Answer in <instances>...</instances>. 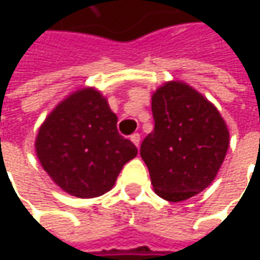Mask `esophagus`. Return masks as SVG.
<instances>
[{
    "mask_svg": "<svg viewBox=\"0 0 260 260\" xmlns=\"http://www.w3.org/2000/svg\"><path fill=\"white\" fill-rule=\"evenodd\" d=\"M140 140H141V137H140V134H138V132H134V134L131 135V141H132L137 147L140 146Z\"/></svg>",
    "mask_w": 260,
    "mask_h": 260,
    "instance_id": "esophagus-1",
    "label": "esophagus"
}]
</instances>
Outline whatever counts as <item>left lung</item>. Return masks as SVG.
I'll return each mask as SVG.
<instances>
[{"label": "left lung", "instance_id": "obj_1", "mask_svg": "<svg viewBox=\"0 0 260 260\" xmlns=\"http://www.w3.org/2000/svg\"><path fill=\"white\" fill-rule=\"evenodd\" d=\"M152 114L155 128L140 155L153 189L169 202L186 200L217 176L229 147L228 126L209 101L178 81L153 93Z\"/></svg>", "mask_w": 260, "mask_h": 260}]
</instances>
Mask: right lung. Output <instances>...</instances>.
<instances>
[{"label": "right lung", "mask_w": 260, "mask_h": 260, "mask_svg": "<svg viewBox=\"0 0 260 260\" xmlns=\"http://www.w3.org/2000/svg\"><path fill=\"white\" fill-rule=\"evenodd\" d=\"M36 152L45 172L66 192L90 199L110 191L123 166L137 156L119 134L107 99L84 88L64 99L37 134Z\"/></svg>", "instance_id": "1"}]
</instances>
